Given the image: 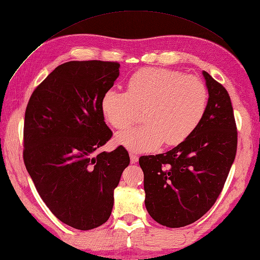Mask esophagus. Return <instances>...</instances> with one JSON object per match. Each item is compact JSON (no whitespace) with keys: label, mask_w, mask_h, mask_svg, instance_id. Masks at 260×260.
<instances>
[{"label":"esophagus","mask_w":260,"mask_h":260,"mask_svg":"<svg viewBox=\"0 0 260 260\" xmlns=\"http://www.w3.org/2000/svg\"><path fill=\"white\" fill-rule=\"evenodd\" d=\"M129 156H131V163L132 164H135L137 161H139V155L135 153H129Z\"/></svg>","instance_id":"1"}]
</instances>
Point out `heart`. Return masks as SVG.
<instances>
[{
    "label": "heart",
    "mask_w": 260,
    "mask_h": 260,
    "mask_svg": "<svg viewBox=\"0 0 260 260\" xmlns=\"http://www.w3.org/2000/svg\"><path fill=\"white\" fill-rule=\"evenodd\" d=\"M209 93L197 76L164 68H145L131 77L127 91L108 89L101 109L113 127L123 129L143 110L144 125L120 132L115 143L133 153H145L165 145H178L200 125Z\"/></svg>",
    "instance_id": "obj_1"
}]
</instances>
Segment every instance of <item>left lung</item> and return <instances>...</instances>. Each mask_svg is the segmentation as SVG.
<instances>
[{"mask_svg":"<svg viewBox=\"0 0 260 260\" xmlns=\"http://www.w3.org/2000/svg\"><path fill=\"white\" fill-rule=\"evenodd\" d=\"M209 92L197 129L167 153L140 157L145 207L169 228L196 222L217 201L237 152V127L227 89L203 71Z\"/></svg>","mask_w":260,"mask_h":260,"instance_id":"1","label":"left lung"}]
</instances>
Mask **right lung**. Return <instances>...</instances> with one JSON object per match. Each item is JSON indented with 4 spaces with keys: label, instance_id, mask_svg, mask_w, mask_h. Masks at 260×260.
<instances>
[{
    "label": "right lung",
    "instance_id": "add662e5",
    "mask_svg": "<svg viewBox=\"0 0 260 260\" xmlns=\"http://www.w3.org/2000/svg\"><path fill=\"white\" fill-rule=\"evenodd\" d=\"M118 76V62L62 63L36 88L25 109L27 173L50 211L75 229L107 221L114 190L129 164L123 146L96 155L113 135L101 102Z\"/></svg>",
    "mask_w": 260,
    "mask_h": 260
}]
</instances>
